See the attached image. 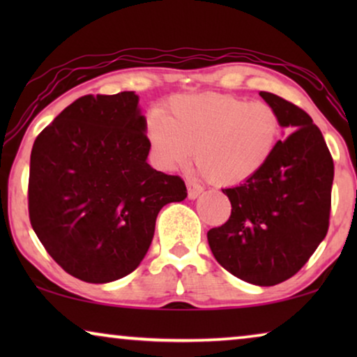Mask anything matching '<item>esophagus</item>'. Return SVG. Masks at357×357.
<instances>
[{
	"label": "esophagus",
	"mask_w": 357,
	"mask_h": 357,
	"mask_svg": "<svg viewBox=\"0 0 357 357\" xmlns=\"http://www.w3.org/2000/svg\"><path fill=\"white\" fill-rule=\"evenodd\" d=\"M187 188H188V198L190 199H195L199 197V193H203V187L197 182H193V180H188L187 182Z\"/></svg>",
	"instance_id": "34e87169"
}]
</instances>
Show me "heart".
<instances>
[{
  "instance_id": "1",
  "label": "heart",
  "mask_w": 357,
  "mask_h": 357,
  "mask_svg": "<svg viewBox=\"0 0 357 357\" xmlns=\"http://www.w3.org/2000/svg\"><path fill=\"white\" fill-rule=\"evenodd\" d=\"M281 131V116L271 104L218 92L174 97L167 115L154 110L146 121L151 154L160 169H182L197 154L202 172L221 185L260 172Z\"/></svg>"
}]
</instances>
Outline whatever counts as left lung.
I'll list each match as a JSON object with an SVG mask.
<instances>
[{
  "label": "left lung",
  "instance_id": "obj_1",
  "mask_svg": "<svg viewBox=\"0 0 357 357\" xmlns=\"http://www.w3.org/2000/svg\"><path fill=\"white\" fill-rule=\"evenodd\" d=\"M291 135L238 187L224 188L232 211L208 232L219 265L238 280L275 286L294 276L328 232L335 165L319 126L299 107L260 92Z\"/></svg>",
  "mask_w": 357,
  "mask_h": 357
}]
</instances>
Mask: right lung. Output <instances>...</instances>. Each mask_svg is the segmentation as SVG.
<instances>
[{"instance_id": "obj_1", "label": "right lung", "mask_w": 357, "mask_h": 357, "mask_svg": "<svg viewBox=\"0 0 357 357\" xmlns=\"http://www.w3.org/2000/svg\"><path fill=\"white\" fill-rule=\"evenodd\" d=\"M133 91L82 96L33 141L29 218L53 260L86 282L135 271L162 206L187 198L178 175L146 162V119Z\"/></svg>"}]
</instances>
